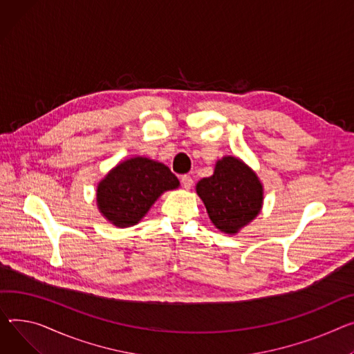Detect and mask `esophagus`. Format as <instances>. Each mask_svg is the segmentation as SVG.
<instances>
[{
  "label": "esophagus",
  "mask_w": 354,
  "mask_h": 354,
  "mask_svg": "<svg viewBox=\"0 0 354 354\" xmlns=\"http://www.w3.org/2000/svg\"><path fill=\"white\" fill-rule=\"evenodd\" d=\"M180 183H182V186L185 187V189H191L192 185H194V179L189 175H183L180 178Z\"/></svg>",
  "instance_id": "esophagus-1"
}]
</instances>
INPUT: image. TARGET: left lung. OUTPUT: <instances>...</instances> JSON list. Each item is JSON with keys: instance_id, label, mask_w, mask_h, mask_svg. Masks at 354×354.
I'll return each mask as SVG.
<instances>
[{"instance_id": "8db88e82", "label": "left lung", "mask_w": 354, "mask_h": 354, "mask_svg": "<svg viewBox=\"0 0 354 354\" xmlns=\"http://www.w3.org/2000/svg\"><path fill=\"white\" fill-rule=\"evenodd\" d=\"M214 225L225 233H236L261 212L263 187L246 165L233 156L218 160L215 172L196 185Z\"/></svg>"}]
</instances>
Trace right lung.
<instances>
[{"label":"right lung","instance_id":"add662e5","mask_svg":"<svg viewBox=\"0 0 354 354\" xmlns=\"http://www.w3.org/2000/svg\"><path fill=\"white\" fill-rule=\"evenodd\" d=\"M178 186V178L163 163L133 158L118 165L101 180L97 202L108 221L128 227L145 216L160 194Z\"/></svg>","mask_w":354,"mask_h":354}]
</instances>
